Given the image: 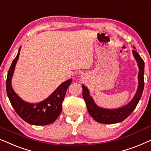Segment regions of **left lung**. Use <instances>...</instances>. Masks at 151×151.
Instances as JSON below:
<instances>
[{"label":"left lung","instance_id":"left-lung-1","mask_svg":"<svg viewBox=\"0 0 151 151\" xmlns=\"http://www.w3.org/2000/svg\"><path fill=\"white\" fill-rule=\"evenodd\" d=\"M135 48V47H134ZM133 56L137 62L139 67L138 73V86L133 98L125 106L115 109H107L99 106L94 102V100L90 96L89 91L85 85H82V96L86 104V108L91 116L99 123L111 124L121 122L131 114L141 98L143 93L144 82V62L136 51H133Z\"/></svg>","mask_w":151,"mask_h":151}]
</instances>
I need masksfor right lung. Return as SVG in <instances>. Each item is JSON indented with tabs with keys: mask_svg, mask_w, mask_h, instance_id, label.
<instances>
[{
	"mask_svg": "<svg viewBox=\"0 0 151 151\" xmlns=\"http://www.w3.org/2000/svg\"><path fill=\"white\" fill-rule=\"evenodd\" d=\"M21 47L18 54L12 62L8 71L6 91L12 106L21 118L30 124L43 126L53 123L60 114L63 109V102L67 88L71 84L72 79L64 82L49 96L39 103H29L22 100L12 86V78L20 55Z\"/></svg>",
	"mask_w": 151,
	"mask_h": 151,
	"instance_id": "right-lung-1",
	"label": "right lung"
}]
</instances>
